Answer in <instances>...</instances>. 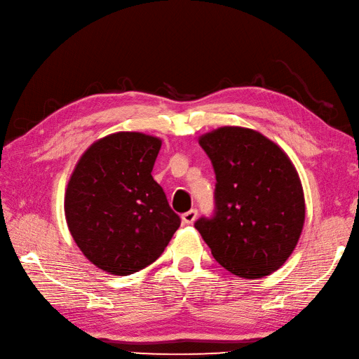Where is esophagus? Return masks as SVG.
Here are the masks:
<instances>
[{"mask_svg": "<svg viewBox=\"0 0 359 359\" xmlns=\"http://www.w3.org/2000/svg\"><path fill=\"white\" fill-rule=\"evenodd\" d=\"M196 217H198V210H190L187 212H184L181 215V219L184 224H191L194 220H196Z\"/></svg>", "mask_w": 359, "mask_h": 359, "instance_id": "34e87169", "label": "esophagus"}]
</instances>
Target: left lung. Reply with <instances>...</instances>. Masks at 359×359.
Segmentation results:
<instances>
[{"instance_id": "1", "label": "left lung", "mask_w": 359, "mask_h": 359, "mask_svg": "<svg viewBox=\"0 0 359 359\" xmlns=\"http://www.w3.org/2000/svg\"><path fill=\"white\" fill-rule=\"evenodd\" d=\"M199 144L215 172V210L194 227L214 259L243 278H262L295 250L306 220L301 180L273 140L244 127H220Z\"/></svg>"}]
</instances>
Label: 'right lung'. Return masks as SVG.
<instances>
[{
  "instance_id": "add662e5",
  "label": "right lung",
  "mask_w": 359,
  "mask_h": 359,
  "mask_svg": "<svg viewBox=\"0 0 359 359\" xmlns=\"http://www.w3.org/2000/svg\"><path fill=\"white\" fill-rule=\"evenodd\" d=\"M161 140L139 132L102 137L76 165L64 198L69 231L83 256L128 276L154 262L181 224L153 172Z\"/></svg>"
}]
</instances>
